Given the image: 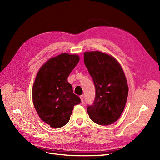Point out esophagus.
Here are the masks:
<instances>
[{
    "mask_svg": "<svg viewBox=\"0 0 160 160\" xmlns=\"http://www.w3.org/2000/svg\"><path fill=\"white\" fill-rule=\"evenodd\" d=\"M83 98H84V95H80V99H81V101L82 103L83 102Z\"/></svg>",
    "mask_w": 160,
    "mask_h": 160,
    "instance_id": "1",
    "label": "esophagus"
}]
</instances>
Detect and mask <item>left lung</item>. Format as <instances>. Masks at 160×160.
<instances>
[{
    "instance_id": "obj_1",
    "label": "left lung",
    "mask_w": 160,
    "mask_h": 160,
    "mask_svg": "<svg viewBox=\"0 0 160 160\" xmlns=\"http://www.w3.org/2000/svg\"><path fill=\"white\" fill-rule=\"evenodd\" d=\"M84 62L95 88L93 103L88 113L93 122L108 125L122 115L128 95L127 79L114 57L100 51L84 52Z\"/></svg>"
}]
</instances>
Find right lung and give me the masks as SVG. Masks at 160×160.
<instances>
[{
	"mask_svg": "<svg viewBox=\"0 0 160 160\" xmlns=\"http://www.w3.org/2000/svg\"><path fill=\"white\" fill-rule=\"evenodd\" d=\"M79 61L77 55L62 53L43 65L32 86V101L37 112L45 123L59 128L69 122L75 105L81 103L67 81Z\"/></svg>",
	"mask_w": 160,
	"mask_h": 160,
	"instance_id": "add662e5",
	"label": "right lung"
}]
</instances>
